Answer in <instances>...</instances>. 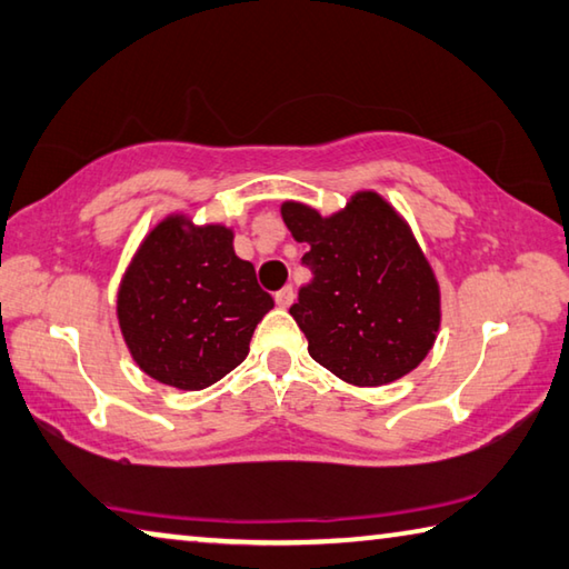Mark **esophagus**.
<instances>
[{"instance_id": "1", "label": "esophagus", "mask_w": 569, "mask_h": 569, "mask_svg": "<svg viewBox=\"0 0 569 569\" xmlns=\"http://www.w3.org/2000/svg\"><path fill=\"white\" fill-rule=\"evenodd\" d=\"M274 302H277V307H290L295 302V290H292V287H282V290L274 295Z\"/></svg>"}]
</instances>
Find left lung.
I'll return each instance as SVG.
<instances>
[{"label": "left lung", "instance_id": "left-lung-1", "mask_svg": "<svg viewBox=\"0 0 569 569\" xmlns=\"http://www.w3.org/2000/svg\"><path fill=\"white\" fill-rule=\"evenodd\" d=\"M282 219L310 244L307 282L290 315L312 360L357 387H380L412 372L440 330V284L410 224L377 192L352 194L322 217L284 202Z\"/></svg>", "mask_w": 569, "mask_h": 569}]
</instances>
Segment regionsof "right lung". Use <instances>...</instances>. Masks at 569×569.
I'll return each mask as SVG.
<instances>
[{"instance_id":"1","label":"right lung","mask_w":569,"mask_h":569,"mask_svg":"<svg viewBox=\"0 0 569 569\" xmlns=\"http://www.w3.org/2000/svg\"><path fill=\"white\" fill-rule=\"evenodd\" d=\"M232 229L169 214L139 244L117 292L129 355L152 380L204 390L244 360L274 300L239 259Z\"/></svg>"}]
</instances>
